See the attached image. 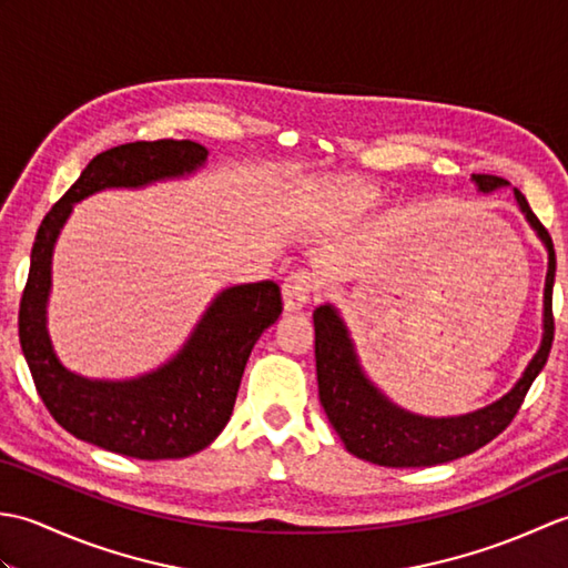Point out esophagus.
Wrapping results in <instances>:
<instances>
[{"label":"esophagus","instance_id":"34e87169","mask_svg":"<svg viewBox=\"0 0 568 568\" xmlns=\"http://www.w3.org/2000/svg\"><path fill=\"white\" fill-rule=\"evenodd\" d=\"M312 293H315V281H312L310 273L297 271V273L287 275L285 283H283V307H285V312L303 310L310 303Z\"/></svg>","mask_w":568,"mask_h":568}]
</instances>
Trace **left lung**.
Here are the masks:
<instances>
[{"instance_id": "1", "label": "left lung", "mask_w": 568, "mask_h": 568, "mask_svg": "<svg viewBox=\"0 0 568 568\" xmlns=\"http://www.w3.org/2000/svg\"><path fill=\"white\" fill-rule=\"evenodd\" d=\"M470 180H474L478 192H484V195L510 185L508 180L496 175H470ZM513 192L517 207H520L527 224L535 229V234L545 244L549 258L545 277V307H541V342L537 354L529 361L513 388L498 397L496 403L454 417L417 415L395 405L366 376L356 354L352 332H348L339 310L332 303L320 305L315 315H312V320H315L320 403L348 454L388 468L437 466L454 462V458H462L466 454H474L480 446H486L517 415L529 385L539 376V371L545 368L554 342L551 291L554 273H557V256H554L549 232L541 226L535 212L529 210L523 192L517 187Z\"/></svg>"}]
</instances>
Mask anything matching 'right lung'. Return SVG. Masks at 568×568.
<instances>
[{
    "label": "right lung",
    "instance_id": "obj_1",
    "mask_svg": "<svg viewBox=\"0 0 568 568\" xmlns=\"http://www.w3.org/2000/svg\"><path fill=\"white\" fill-rule=\"evenodd\" d=\"M207 149L195 141H136L104 151L43 216L19 307L23 358L48 413L72 437L131 458H185L210 446L236 403L258 336L281 317L273 281L224 287L202 312L180 352L134 378H88L58 358L48 332L53 248L72 207L102 190H139L197 173Z\"/></svg>",
    "mask_w": 568,
    "mask_h": 568
}]
</instances>
